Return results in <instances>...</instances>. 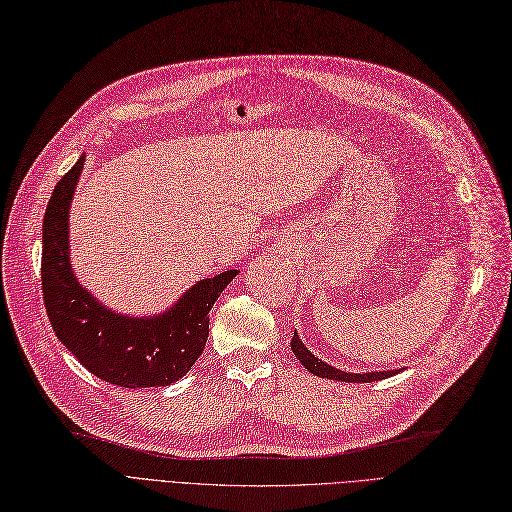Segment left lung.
<instances>
[{
  "instance_id": "8db88e82",
  "label": "left lung",
  "mask_w": 512,
  "mask_h": 512,
  "mask_svg": "<svg viewBox=\"0 0 512 512\" xmlns=\"http://www.w3.org/2000/svg\"><path fill=\"white\" fill-rule=\"evenodd\" d=\"M291 350L293 354L297 356V361L304 365L310 373L318 375V377H327V380H337V382H377V380H384V377H390L396 373L394 371H371V373H348V371H342V369H335L327 363L320 361V358H316L304 344L299 342V335L295 331L293 339H291Z\"/></svg>"
}]
</instances>
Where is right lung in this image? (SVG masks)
Masks as SVG:
<instances>
[{"mask_svg": "<svg viewBox=\"0 0 512 512\" xmlns=\"http://www.w3.org/2000/svg\"><path fill=\"white\" fill-rule=\"evenodd\" d=\"M84 156L56 183L44 215L42 291L50 325L61 344L103 382L122 388L168 386L200 358L208 312L238 270L204 278L158 316L109 310L75 278L69 261V204Z\"/></svg>", "mask_w": 512, "mask_h": 512, "instance_id": "obj_1", "label": "right lung"}]
</instances>
